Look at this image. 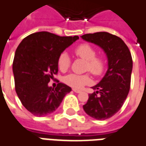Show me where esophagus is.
<instances>
[{
  "label": "esophagus",
  "instance_id": "1",
  "mask_svg": "<svg viewBox=\"0 0 146 146\" xmlns=\"http://www.w3.org/2000/svg\"><path fill=\"white\" fill-rule=\"evenodd\" d=\"M73 91L74 92H76V93H80V92H81V91L79 90V89H76V88H73Z\"/></svg>",
  "mask_w": 146,
  "mask_h": 146
}]
</instances>
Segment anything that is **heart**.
Returning <instances> with one entry per match:
<instances>
[{
	"mask_svg": "<svg viewBox=\"0 0 146 146\" xmlns=\"http://www.w3.org/2000/svg\"><path fill=\"white\" fill-rule=\"evenodd\" d=\"M74 54L76 57L86 61L84 66L85 71H89L96 76H101L106 68V60L102 56H96V50L88 43L77 46L74 49ZM71 60L66 52L60 54L58 58V67L61 71H66L70 68ZM64 82L70 87L80 88L91 82V77L88 74L70 73L64 77Z\"/></svg>",
	"mask_w": 146,
	"mask_h": 146,
	"instance_id": "b5f03b06",
	"label": "heart"
}]
</instances>
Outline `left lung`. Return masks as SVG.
I'll return each mask as SVG.
<instances>
[{"mask_svg": "<svg viewBox=\"0 0 146 146\" xmlns=\"http://www.w3.org/2000/svg\"><path fill=\"white\" fill-rule=\"evenodd\" d=\"M85 41L98 45L106 53L108 70L101 81L92 88L84 111L93 119L105 120L111 118L123 107L129 93L133 60L126 43L108 32H96L81 36Z\"/></svg>", "mask_w": 146, "mask_h": 146, "instance_id": "left-lung-1", "label": "left lung"}]
</instances>
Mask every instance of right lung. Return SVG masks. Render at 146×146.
Wrapping results in <instances>:
<instances>
[{"label": "right lung", "instance_id": "add662e5", "mask_svg": "<svg viewBox=\"0 0 146 146\" xmlns=\"http://www.w3.org/2000/svg\"><path fill=\"white\" fill-rule=\"evenodd\" d=\"M78 38L40 31L24 38L18 46L13 63L15 88L23 107L32 115H50L71 91L65 84L52 88L48 83L58 74L60 54Z\"/></svg>", "mask_w": 146, "mask_h": 146}]
</instances>
